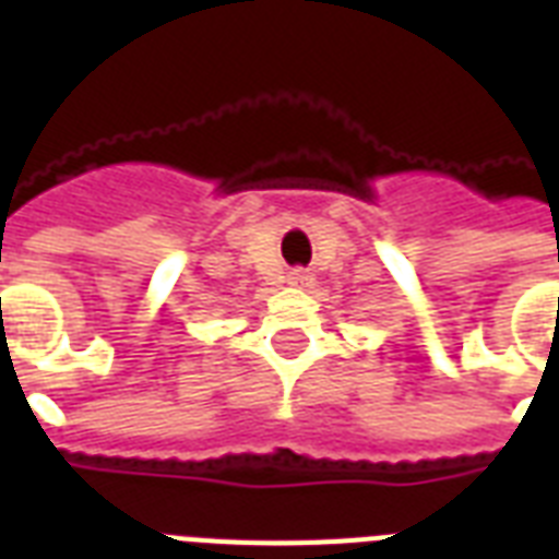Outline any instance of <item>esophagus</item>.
<instances>
[{
  "mask_svg": "<svg viewBox=\"0 0 559 559\" xmlns=\"http://www.w3.org/2000/svg\"><path fill=\"white\" fill-rule=\"evenodd\" d=\"M287 281L293 284V287H305V284H310V275H307L305 270H293L287 275Z\"/></svg>",
  "mask_w": 559,
  "mask_h": 559,
  "instance_id": "1",
  "label": "esophagus"
}]
</instances>
